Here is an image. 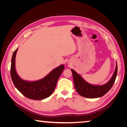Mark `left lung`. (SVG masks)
Wrapping results in <instances>:
<instances>
[{"label":"left lung","instance_id":"8db88e82","mask_svg":"<svg viewBox=\"0 0 127 127\" xmlns=\"http://www.w3.org/2000/svg\"><path fill=\"white\" fill-rule=\"evenodd\" d=\"M74 84L77 92L83 97L87 98H97L102 97L106 94L114 83L117 76L118 66L116 62V67L112 77L106 83L103 85H91L86 81L80 75L73 69H71Z\"/></svg>","mask_w":127,"mask_h":127}]
</instances>
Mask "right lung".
<instances>
[{"label":"right lung","mask_w":127,"mask_h":127,"mask_svg":"<svg viewBox=\"0 0 127 127\" xmlns=\"http://www.w3.org/2000/svg\"><path fill=\"white\" fill-rule=\"evenodd\" d=\"M17 48L14 51L11 61L10 76L15 87L23 95L30 99L40 100L50 96L55 89L57 81L64 68V65L54 69L44 78L36 81L23 80L17 73L16 57Z\"/></svg>","instance_id":"right-lung-1"}]
</instances>
